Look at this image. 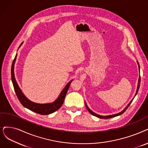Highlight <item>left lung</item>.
Masks as SVG:
<instances>
[{"label":"left lung","mask_w":148,"mask_h":148,"mask_svg":"<svg viewBox=\"0 0 148 148\" xmlns=\"http://www.w3.org/2000/svg\"><path fill=\"white\" fill-rule=\"evenodd\" d=\"M137 63H138V64H138V62L137 61ZM138 68H139V70H140V66H138ZM140 81H141V79H140V77H139V79H138V87H137V92H136V93H135V95H136L137 94V93H138V89H139V87H140ZM132 101H133V99L132 100H131V102H130L129 103V104L126 106V108L124 109L123 111H121V112H120V113H119V114H114V115H108V116H101V115H98V114H95V113H94L93 112H92L89 108H88V106H87V104H86V108H87V109L88 110V111L90 112V113L92 114V115H93V116H97V117H98V118H99V119H110V118H113V117H115V116H119V115H121L122 114H123L124 112H125L126 110V109L128 108V107L129 106V105L131 104V103L132 102Z\"/></svg>","instance_id":"8db88e82"}]
</instances>
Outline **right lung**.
I'll return each mask as SVG.
<instances>
[{"label":"right lung","mask_w":148,"mask_h":148,"mask_svg":"<svg viewBox=\"0 0 148 148\" xmlns=\"http://www.w3.org/2000/svg\"><path fill=\"white\" fill-rule=\"evenodd\" d=\"M22 44H21V45H22ZM21 45L19 47H21ZM16 56H17V55H16L14 60L13 61L12 66H11V80H12V82H13L15 93L21 103L24 106L25 108L40 115H49L51 113H53V112H55V111L58 110L61 107V106L64 103V99H65V97H66L67 92L68 91L70 84L72 81H70L66 85V86L65 87V88L61 92V94L60 95V96H59L58 99L53 103H49V104H38V103L32 102L29 101V99H28L25 97L24 95L23 94V93L21 90V88H19L18 84H17V82L16 81V79L14 77V63L16 59Z\"/></svg>","instance_id":"1"}]
</instances>
